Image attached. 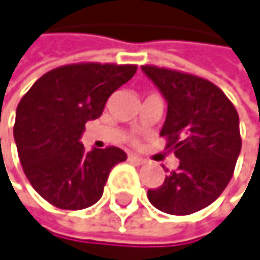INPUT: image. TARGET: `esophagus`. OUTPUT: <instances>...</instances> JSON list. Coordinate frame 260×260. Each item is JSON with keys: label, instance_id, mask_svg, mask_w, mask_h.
Listing matches in <instances>:
<instances>
[{"label": "esophagus", "instance_id": "34e87169", "mask_svg": "<svg viewBox=\"0 0 260 260\" xmlns=\"http://www.w3.org/2000/svg\"><path fill=\"white\" fill-rule=\"evenodd\" d=\"M129 161L137 163V165H143V163H146V160H145V158H142V157H139V155H136V154H129Z\"/></svg>", "mask_w": 260, "mask_h": 260}]
</instances>
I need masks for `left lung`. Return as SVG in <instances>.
Returning <instances> with one entry per match:
<instances>
[{
	"label": "left lung",
	"mask_w": 260,
	"mask_h": 260,
	"mask_svg": "<svg viewBox=\"0 0 260 260\" xmlns=\"http://www.w3.org/2000/svg\"><path fill=\"white\" fill-rule=\"evenodd\" d=\"M142 71L168 105L160 136L168 137L166 148L180 160L158 188L148 189V199L174 216L203 210L233 177L242 148L237 111L208 80L155 66Z\"/></svg>",
	"instance_id": "1"
}]
</instances>
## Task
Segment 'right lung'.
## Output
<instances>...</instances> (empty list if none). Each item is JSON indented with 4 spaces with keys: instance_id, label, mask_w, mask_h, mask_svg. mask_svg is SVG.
I'll use <instances>...</instances> for the list:
<instances>
[{
    "instance_id": "right-lung-1",
    "label": "right lung",
    "mask_w": 260,
    "mask_h": 260,
    "mask_svg": "<svg viewBox=\"0 0 260 260\" xmlns=\"http://www.w3.org/2000/svg\"><path fill=\"white\" fill-rule=\"evenodd\" d=\"M136 71L134 64H69L44 74L21 99L13 127L18 155L34 189L53 207L94 205L111 170L126 160L120 148L86 151L80 139Z\"/></svg>"
}]
</instances>
